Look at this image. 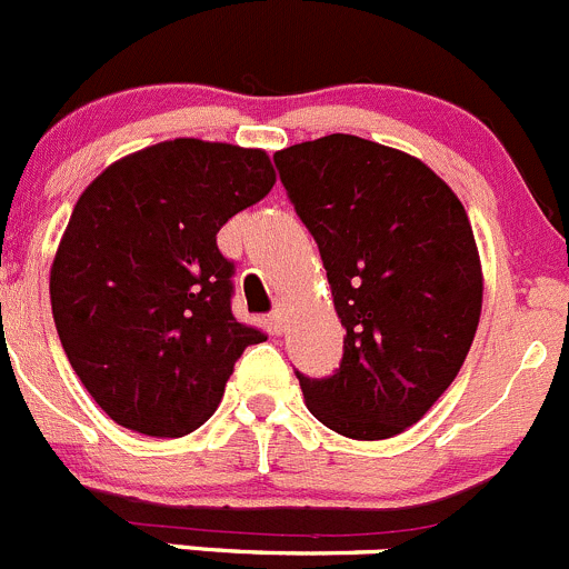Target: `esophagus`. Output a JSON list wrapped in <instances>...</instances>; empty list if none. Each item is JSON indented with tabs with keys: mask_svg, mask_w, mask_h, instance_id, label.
I'll use <instances>...</instances> for the list:
<instances>
[{
	"mask_svg": "<svg viewBox=\"0 0 569 569\" xmlns=\"http://www.w3.org/2000/svg\"><path fill=\"white\" fill-rule=\"evenodd\" d=\"M269 322H272V330H274V333H280V330L286 328V308H283V306L274 308L272 317H269Z\"/></svg>",
	"mask_w": 569,
	"mask_h": 569,
	"instance_id": "1",
	"label": "esophagus"
}]
</instances>
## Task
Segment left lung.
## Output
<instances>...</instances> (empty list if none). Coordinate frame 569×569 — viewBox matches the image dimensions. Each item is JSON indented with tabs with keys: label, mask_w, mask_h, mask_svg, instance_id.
<instances>
[{
	"label": "left lung",
	"mask_w": 569,
	"mask_h": 569,
	"mask_svg": "<svg viewBox=\"0 0 569 569\" xmlns=\"http://www.w3.org/2000/svg\"><path fill=\"white\" fill-rule=\"evenodd\" d=\"M274 167L347 330L330 378L297 372L308 411L358 442L397 437L445 395L476 339L483 272L465 206L419 158L345 132L286 147Z\"/></svg>",
	"instance_id": "obj_1"
}]
</instances>
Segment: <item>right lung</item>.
<instances>
[{
    "instance_id": "right-lung-1",
    "label": "right lung",
    "mask_w": 569,
    "mask_h": 569,
    "mask_svg": "<svg viewBox=\"0 0 569 569\" xmlns=\"http://www.w3.org/2000/svg\"><path fill=\"white\" fill-rule=\"evenodd\" d=\"M272 186L263 150L174 138L110 163L80 194L49 300L71 369L121 428L197 431L236 358L267 341L230 311L233 263L217 233Z\"/></svg>"
}]
</instances>
